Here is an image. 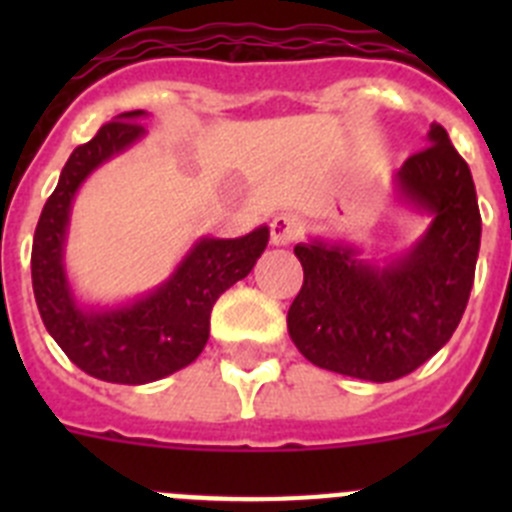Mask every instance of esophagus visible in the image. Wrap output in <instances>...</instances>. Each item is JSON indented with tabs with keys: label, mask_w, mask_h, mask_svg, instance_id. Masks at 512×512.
Masks as SVG:
<instances>
[{
	"label": "esophagus",
	"mask_w": 512,
	"mask_h": 512,
	"mask_svg": "<svg viewBox=\"0 0 512 512\" xmlns=\"http://www.w3.org/2000/svg\"><path fill=\"white\" fill-rule=\"evenodd\" d=\"M300 235V220L292 212H282L271 220V243L274 246H289Z\"/></svg>",
	"instance_id": "1"
}]
</instances>
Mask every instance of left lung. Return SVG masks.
<instances>
[{"label":"left lung","instance_id":"obj_1","mask_svg":"<svg viewBox=\"0 0 512 512\" xmlns=\"http://www.w3.org/2000/svg\"><path fill=\"white\" fill-rule=\"evenodd\" d=\"M395 202L428 225L384 264L320 235L295 246L305 282L287 312L289 338L320 369L366 382L405 377L449 343L467 310L482 217L472 171L436 122L428 148L395 171Z\"/></svg>","mask_w":512,"mask_h":512}]
</instances>
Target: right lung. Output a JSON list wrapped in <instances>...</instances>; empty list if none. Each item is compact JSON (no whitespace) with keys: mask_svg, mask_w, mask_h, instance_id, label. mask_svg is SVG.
Returning a JSON list of instances; mask_svg holds the SVG:
<instances>
[{"mask_svg":"<svg viewBox=\"0 0 512 512\" xmlns=\"http://www.w3.org/2000/svg\"><path fill=\"white\" fill-rule=\"evenodd\" d=\"M143 117L148 112H122L71 153L40 212L30 259L45 330L81 372L112 384H148L192 364L210 338L217 297L251 274L269 243L266 225L241 238L202 235L146 295L112 305L81 302L66 271L76 192L94 171L146 138Z\"/></svg>","mask_w":512,"mask_h":512,"instance_id":"obj_1","label":"right lung"}]
</instances>
